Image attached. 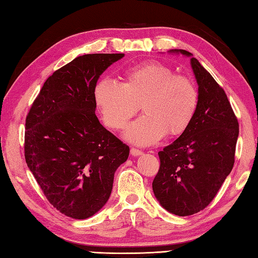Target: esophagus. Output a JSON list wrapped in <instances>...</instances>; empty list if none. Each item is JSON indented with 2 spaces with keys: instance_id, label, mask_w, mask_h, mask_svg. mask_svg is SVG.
<instances>
[{
  "instance_id": "esophagus-1",
  "label": "esophagus",
  "mask_w": 258,
  "mask_h": 258,
  "mask_svg": "<svg viewBox=\"0 0 258 258\" xmlns=\"http://www.w3.org/2000/svg\"><path fill=\"white\" fill-rule=\"evenodd\" d=\"M131 154H132V156H139L143 154V152L139 149H135V147H132V149H131Z\"/></svg>"
}]
</instances>
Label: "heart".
I'll use <instances>...</instances> for the list:
<instances>
[{
	"label": "heart",
	"instance_id": "1",
	"mask_svg": "<svg viewBox=\"0 0 258 258\" xmlns=\"http://www.w3.org/2000/svg\"><path fill=\"white\" fill-rule=\"evenodd\" d=\"M104 123L122 130L139 111L144 115L130 126L125 138L138 145H151L163 136H178L193 120L199 92L190 78L174 74L168 65L152 61L124 71L122 82L102 78L93 91Z\"/></svg>",
	"mask_w": 258,
	"mask_h": 258
}]
</instances>
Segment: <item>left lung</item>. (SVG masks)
<instances>
[{"label": "left lung", "instance_id": "left-lung-1", "mask_svg": "<svg viewBox=\"0 0 258 258\" xmlns=\"http://www.w3.org/2000/svg\"><path fill=\"white\" fill-rule=\"evenodd\" d=\"M190 56L185 50H171ZM190 65L199 84V105L188 128L158 152L160 169L153 191L160 204L178 216L193 215L214 200L235 162L238 120L225 91L197 58Z\"/></svg>", "mask_w": 258, "mask_h": 258}]
</instances>
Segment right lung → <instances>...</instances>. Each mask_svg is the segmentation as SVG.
<instances>
[{
    "instance_id": "right-lung-1",
    "label": "right lung",
    "mask_w": 258,
    "mask_h": 258,
    "mask_svg": "<svg viewBox=\"0 0 258 258\" xmlns=\"http://www.w3.org/2000/svg\"><path fill=\"white\" fill-rule=\"evenodd\" d=\"M123 56L74 58L45 81L26 116L27 166L47 201L76 220L106 204L114 173L130 154V147L100 123L93 97L100 75Z\"/></svg>"
}]
</instances>
